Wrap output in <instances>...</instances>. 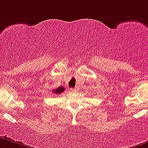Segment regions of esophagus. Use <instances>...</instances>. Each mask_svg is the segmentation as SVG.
Returning a JSON list of instances; mask_svg holds the SVG:
<instances>
[{
	"mask_svg": "<svg viewBox=\"0 0 148 148\" xmlns=\"http://www.w3.org/2000/svg\"><path fill=\"white\" fill-rule=\"evenodd\" d=\"M71 91H76V89L75 88H71Z\"/></svg>",
	"mask_w": 148,
	"mask_h": 148,
	"instance_id": "34e87169",
	"label": "esophagus"
}]
</instances>
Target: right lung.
<instances>
[{
	"instance_id": "add662e5",
	"label": "right lung",
	"mask_w": 148,
	"mask_h": 148,
	"mask_svg": "<svg viewBox=\"0 0 148 148\" xmlns=\"http://www.w3.org/2000/svg\"><path fill=\"white\" fill-rule=\"evenodd\" d=\"M65 90V88L62 86H60V87L58 88H56L55 90H53V93L54 94H60L61 93L63 92Z\"/></svg>"
}]
</instances>
